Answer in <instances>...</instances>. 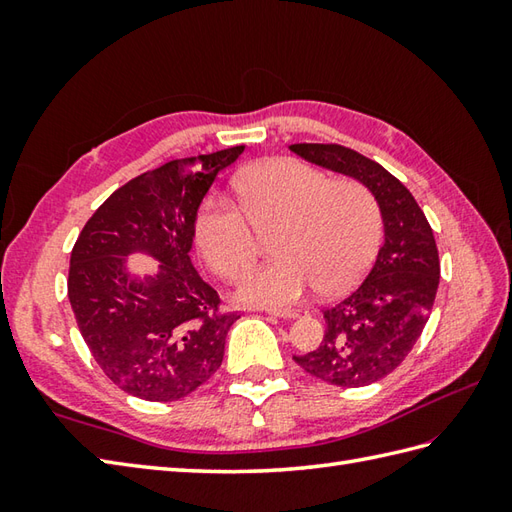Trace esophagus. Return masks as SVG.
<instances>
[{
	"label": "esophagus",
	"mask_w": 512,
	"mask_h": 512,
	"mask_svg": "<svg viewBox=\"0 0 512 512\" xmlns=\"http://www.w3.org/2000/svg\"><path fill=\"white\" fill-rule=\"evenodd\" d=\"M270 317H279V319H297L301 314H306L303 310H266Z\"/></svg>",
	"instance_id": "obj_1"
}]
</instances>
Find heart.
<instances>
[{
	"label": "heart",
	"instance_id": "heart-1",
	"mask_svg": "<svg viewBox=\"0 0 512 512\" xmlns=\"http://www.w3.org/2000/svg\"><path fill=\"white\" fill-rule=\"evenodd\" d=\"M235 204L209 195L195 213V244L217 275L237 279L253 262L257 235L268 237L273 262L237 284L239 303L281 310L317 286L336 295L356 284L380 244V211L361 182L330 180L292 158H273L239 171Z\"/></svg>",
	"mask_w": 512,
	"mask_h": 512
}]
</instances>
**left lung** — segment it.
I'll return each instance as SVG.
<instances>
[{"mask_svg":"<svg viewBox=\"0 0 512 512\" xmlns=\"http://www.w3.org/2000/svg\"><path fill=\"white\" fill-rule=\"evenodd\" d=\"M290 151L361 182L385 226V244L363 284L323 310L321 345L292 358L330 385H372L405 361L427 325L440 281L436 239L409 189L378 162L341 145L299 143Z\"/></svg>","mask_w":512,"mask_h":512,"instance_id":"obj_1","label":"left lung"}]
</instances>
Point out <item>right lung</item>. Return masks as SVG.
<instances>
[{
	"label": "right lung",
	"instance_id": "1",
	"mask_svg": "<svg viewBox=\"0 0 512 512\" xmlns=\"http://www.w3.org/2000/svg\"><path fill=\"white\" fill-rule=\"evenodd\" d=\"M244 145L171 160L107 198L76 239L68 297L83 341L114 385L151 402L189 396L222 365L239 319L191 264L195 213L217 173ZM134 252L161 264L154 276L126 270Z\"/></svg>",
	"mask_w": 512,
	"mask_h": 512
}]
</instances>
